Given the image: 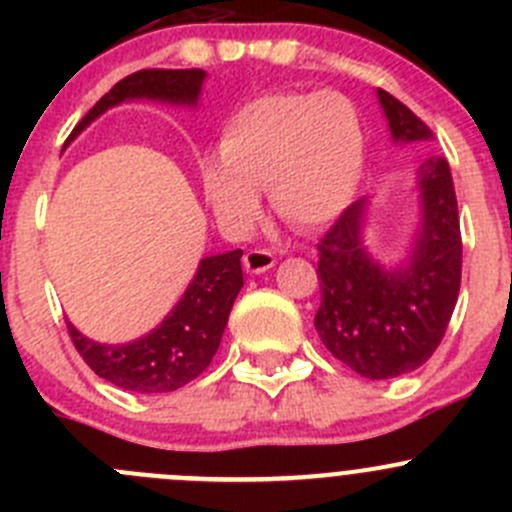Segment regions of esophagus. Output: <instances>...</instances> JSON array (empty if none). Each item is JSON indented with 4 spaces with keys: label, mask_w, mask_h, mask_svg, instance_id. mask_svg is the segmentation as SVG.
Returning a JSON list of instances; mask_svg holds the SVG:
<instances>
[{
    "label": "esophagus",
    "mask_w": 512,
    "mask_h": 512,
    "mask_svg": "<svg viewBox=\"0 0 512 512\" xmlns=\"http://www.w3.org/2000/svg\"><path fill=\"white\" fill-rule=\"evenodd\" d=\"M242 262H245V270L250 272V275H260V272H267L270 267H275V255L267 250H250L245 252V257H242Z\"/></svg>",
    "instance_id": "esophagus-1"
}]
</instances>
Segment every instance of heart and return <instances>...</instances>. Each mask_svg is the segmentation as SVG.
<instances>
[{
    "label": "heart",
    "mask_w": 512,
    "mask_h": 512,
    "mask_svg": "<svg viewBox=\"0 0 512 512\" xmlns=\"http://www.w3.org/2000/svg\"><path fill=\"white\" fill-rule=\"evenodd\" d=\"M220 165L203 188L220 223L247 230L257 190L297 230H317L349 208L366 163V136L352 101L339 94H270L242 103L218 146Z\"/></svg>",
    "instance_id": "obj_1"
}]
</instances>
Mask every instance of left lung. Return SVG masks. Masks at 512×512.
Returning <instances> with one entry per match:
<instances>
[{
    "label": "left lung",
    "mask_w": 512,
    "mask_h": 512,
    "mask_svg": "<svg viewBox=\"0 0 512 512\" xmlns=\"http://www.w3.org/2000/svg\"><path fill=\"white\" fill-rule=\"evenodd\" d=\"M396 141H426L431 128L379 89ZM423 225L409 265L384 272L361 247L364 200L352 203L317 242L322 304L319 339L364 379H394L426 364L441 344L461 289V220L446 158L421 165Z\"/></svg>",
    "instance_id": "8db88e82"
}]
</instances>
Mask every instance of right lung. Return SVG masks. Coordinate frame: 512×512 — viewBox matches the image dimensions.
Returning <instances> with one entry per match:
<instances>
[{
  "label": "right lung",
  "mask_w": 512,
  "mask_h": 512,
  "mask_svg": "<svg viewBox=\"0 0 512 512\" xmlns=\"http://www.w3.org/2000/svg\"><path fill=\"white\" fill-rule=\"evenodd\" d=\"M203 69H141L118 81L96 106L76 123L71 136H79L96 116L126 98H160L173 103H195ZM64 143V146H66ZM242 250L205 257L185 289L183 299L158 329L131 344H96L66 324L76 352L94 374L113 386L136 394H165L198 379L213 361L223 339L232 302L242 289Z\"/></svg>",
  "instance_id": "right-lung-1"
}]
</instances>
